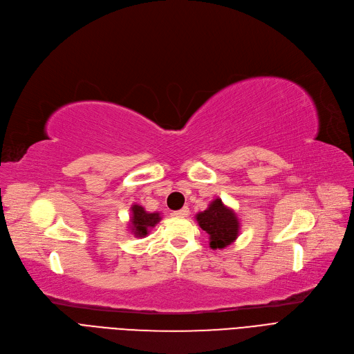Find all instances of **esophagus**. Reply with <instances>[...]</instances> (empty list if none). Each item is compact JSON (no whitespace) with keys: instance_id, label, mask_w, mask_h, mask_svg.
I'll return each mask as SVG.
<instances>
[{"instance_id":"esophagus-1","label":"esophagus","mask_w":354,"mask_h":354,"mask_svg":"<svg viewBox=\"0 0 354 354\" xmlns=\"http://www.w3.org/2000/svg\"><path fill=\"white\" fill-rule=\"evenodd\" d=\"M189 209H187V207H183V209L181 210H177V212H174L173 214L176 216V217H187V216H189Z\"/></svg>"}]
</instances>
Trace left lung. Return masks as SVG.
<instances>
[{"instance_id": "8db88e82", "label": "left lung", "mask_w": 354, "mask_h": 354, "mask_svg": "<svg viewBox=\"0 0 354 354\" xmlns=\"http://www.w3.org/2000/svg\"><path fill=\"white\" fill-rule=\"evenodd\" d=\"M196 220L203 230L210 236V247L213 250L232 244L240 232V223L236 213L224 205L221 198L213 200L207 210L196 216Z\"/></svg>"}]
</instances>
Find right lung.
Instances as JSON below:
<instances>
[{
	"label": "right lung",
	"instance_id": "right-lung-1",
	"mask_svg": "<svg viewBox=\"0 0 354 354\" xmlns=\"http://www.w3.org/2000/svg\"><path fill=\"white\" fill-rule=\"evenodd\" d=\"M161 220L160 213H149L144 210V207L134 204L131 207V232L137 237H145L149 234V230L151 227H154L158 221Z\"/></svg>",
	"mask_w": 354,
	"mask_h": 354
}]
</instances>
